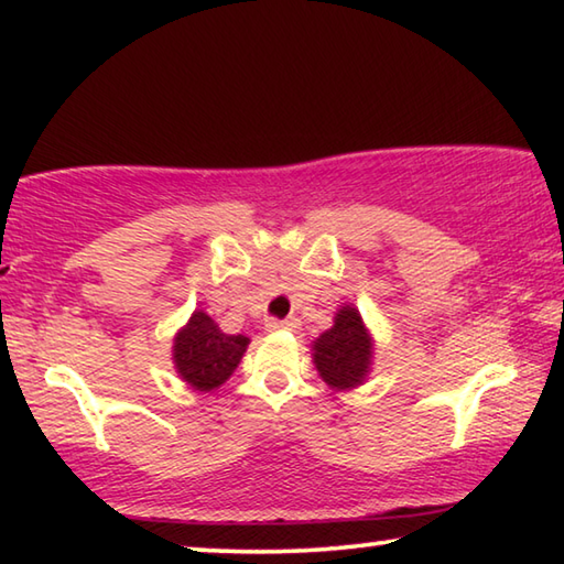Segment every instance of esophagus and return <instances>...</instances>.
Masks as SVG:
<instances>
[{
    "mask_svg": "<svg viewBox=\"0 0 564 564\" xmlns=\"http://www.w3.org/2000/svg\"><path fill=\"white\" fill-rule=\"evenodd\" d=\"M291 328H295V321H279V318L265 321V330H291Z\"/></svg>",
    "mask_w": 564,
    "mask_h": 564,
    "instance_id": "34e87169",
    "label": "esophagus"
}]
</instances>
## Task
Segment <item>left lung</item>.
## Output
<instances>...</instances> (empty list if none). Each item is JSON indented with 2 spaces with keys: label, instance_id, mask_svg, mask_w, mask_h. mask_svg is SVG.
Instances as JSON below:
<instances>
[{
  "label": "left lung",
  "instance_id": "8db88e82",
  "mask_svg": "<svg viewBox=\"0 0 564 564\" xmlns=\"http://www.w3.org/2000/svg\"><path fill=\"white\" fill-rule=\"evenodd\" d=\"M313 362L333 390H350L368 378L373 362V338L358 308L340 305L333 326L313 340Z\"/></svg>",
  "mask_w": 564,
  "mask_h": 564
}]
</instances>
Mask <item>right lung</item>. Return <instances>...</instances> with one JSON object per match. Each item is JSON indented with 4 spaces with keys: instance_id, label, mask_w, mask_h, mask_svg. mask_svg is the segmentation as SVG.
<instances>
[{
    "instance_id": "obj_1",
    "label": "right lung",
    "mask_w": 564,
    "mask_h": 564,
    "mask_svg": "<svg viewBox=\"0 0 564 564\" xmlns=\"http://www.w3.org/2000/svg\"><path fill=\"white\" fill-rule=\"evenodd\" d=\"M248 348L246 336H228L204 311H194L174 338V366L186 386L212 393L231 378Z\"/></svg>"
}]
</instances>
